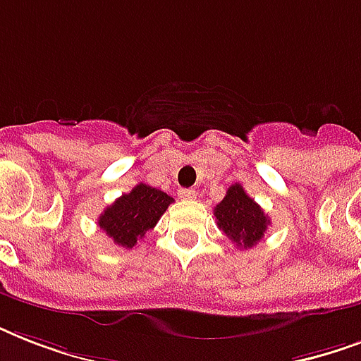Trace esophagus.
Listing matches in <instances>:
<instances>
[{
	"instance_id": "esophagus-1",
	"label": "esophagus",
	"mask_w": 361,
	"mask_h": 361,
	"mask_svg": "<svg viewBox=\"0 0 361 361\" xmlns=\"http://www.w3.org/2000/svg\"><path fill=\"white\" fill-rule=\"evenodd\" d=\"M178 197H180L181 200H192V198H197V191H195V189H180V191H178Z\"/></svg>"
}]
</instances>
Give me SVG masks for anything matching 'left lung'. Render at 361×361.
Wrapping results in <instances>:
<instances>
[{
    "label": "left lung",
    "mask_w": 361,
    "mask_h": 361,
    "mask_svg": "<svg viewBox=\"0 0 361 361\" xmlns=\"http://www.w3.org/2000/svg\"><path fill=\"white\" fill-rule=\"evenodd\" d=\"M217 226L238 247L251 249L268 231L269 217L240 183L228 187L225 198L214 209Z\"/></svg>",
    "instance_id": "1"
}]
</instances>
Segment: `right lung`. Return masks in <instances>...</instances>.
Here are the masks:
<instances>
[{
    "label": "right lung",
    "mask_w": 361,
    "mask_h": 361,
    "mask_svg": "<svg viewBox=\"0 0 361 361\" xmlns=\"http://www.w3.org/2000/svg\"><path fill=\"white\" fill-rule=\"evenodd\" d=\"M174 198L146 183H138L133 191L121 195L114 204H110L99 217L101 231L112 238L114 243L133 249L136 241L142 240L147 231L157 225L161 215L166 212Z\"/></svg>",
    "instance_id": "1"
}]
</instances>
